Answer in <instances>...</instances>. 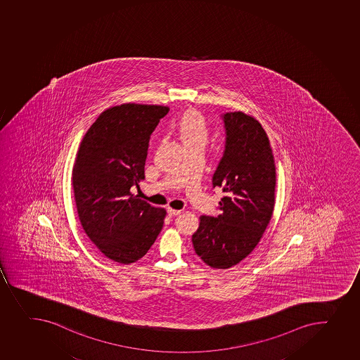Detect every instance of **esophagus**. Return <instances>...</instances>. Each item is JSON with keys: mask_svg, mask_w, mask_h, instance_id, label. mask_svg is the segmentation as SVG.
Returning <instances> with one entry per match:
<instances>
[{"mask_svg": "<svg viewBox=\"0 0 360 360\" xmlns=\"http://www.w3.org/2000/svg\"><path fill=\"white\" fill-rule=\"evenodd\" d=\"M167 213H168V217H178V215H180V214H181V212H180V210H172V208H168Z\"/></svg>", "mask_w": 360, "mask_h": 360, "instance_id": "esophagus-1", "label": "esophagus"}]
</instances>
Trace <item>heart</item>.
I'll use <instances>...</instances> for the list:
<instances>
[{"mask_svg":"<svg viewBox=\"0 0 360 360\" xmlns=\"http://www.w3.org/2000/svg\"><path fill=\"white\" fill-rule=\"evenodd\" d=\"M171 129L178 136L185 150L206 147L210 136V126L200 112L189 110L173 122Z\"/></svg>","mask_w":360,"mask_h":360,"instance_id":"obj_1","label":"heart"}]
</instances>
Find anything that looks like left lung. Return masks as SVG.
Returning <instances> with one entry per match:
<instances>
[{
  "mask_svg": "<svg viewBox=\"0 0 360 360\" xmlns=\"http://www.w3.org/2000/svg\"><path fill=\"white\" fill-rule=\"evenodd\" d=\"M221 117L226 141L213 187L224 195L217 217H200L192 242L207 266L228 269L254 250L271 220L276 168L269 139L256 119L242 112Z\"/></svg>",
  "mask_w": 360,
  "mask_h": 360,
  "instance_id": "left-lung-1",
  "label": "left lung"
}]
</instances>
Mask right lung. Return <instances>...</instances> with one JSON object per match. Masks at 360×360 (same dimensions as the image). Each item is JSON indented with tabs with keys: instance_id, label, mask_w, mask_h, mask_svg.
<instances>
[{
	"instance_id": "obj_1",
	"label": "right lung",
	"mask_w": 360,
	"mask_h": 360,
	"mask_svg": "<svg viewBox=\"0 0 360 360\" xmlns=\"http://www.w3.org/2000/svg\"><path fill=\"white\" fill-rule=\"evenodd\" d=\"M169 108L124 104L108 108L92 124L78 150L72 186L82 227L108 259L136 262L157 240L166 210L131 193L145 179L153 133Z\"/></svg>"
}]
</instances>
